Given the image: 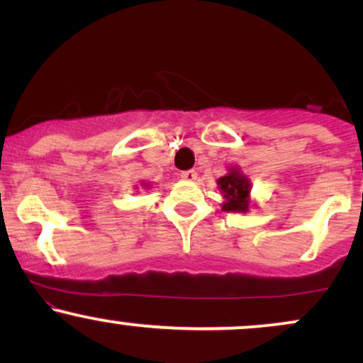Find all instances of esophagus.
Segmentation results:
<instances>
[{
  "mask_svg": "<svg viewBox=\"0 0 363 363\" xmlns=\"http://www.w3.org/2000/svg\"><path fill=\"white\" fill-rule=\"evenodd\" d=\"M181 177L184 179V181H196L198 172H196V170H184V172L181 174Z\"/></svg>",
  "mask_w": 363,
  "mask_h": 363,
  "instance_id": "obj_1",
  "label": "esophagus"
}]
</instances>
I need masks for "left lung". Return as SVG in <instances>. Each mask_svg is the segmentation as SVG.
<instances>
[{
  "label": "left lung",
  "instance_id": "obj_1",
  "mask_svg": "<svg viewBox=\"0 0 363 363\" xmlns=\"http://www.w3.org/2000/svg\"><path fill=\"white\" fill-rule=\"evenodd\" d=\"M218 187L222 189L225 198L222 206L225 211H247V196L251 191L247 177L237 170H232L228 176L218 179Z\"/></svg>",
  "mask_w": 363,
  "mask_h": 363
}]
</instances>
